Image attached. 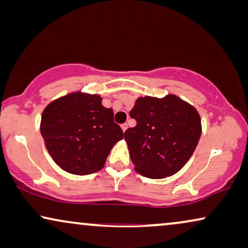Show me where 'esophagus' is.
<instances>
[{
  "label": "esophagus",
  "mask_w": 248,
  "mask_h": 248,
  "mask_svg": "<svg viewBox=\"0 0 248 248\" xmlns=\"http://www.w3.org/2000/svg\"><path fill=\"white\" fill-rule=\"evenodd\" d=\"M121 127H122V130H123V132H125V131H126V128H127V124L126 123L122 124Z\"/></svg>",
  "instance_id": "1"
}]
</instances>
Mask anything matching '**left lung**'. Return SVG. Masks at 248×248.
<instances>
[{
	"label": "left lung",
	"instance_id": "obj_1",
	"mask_svg": "<svg viewBox=\"0 0 248 248\" xmlns=\"http://www.w3.org/2000/svg\"><path fill=\"white\" fill-rule=\"evenodd\" d=\"M130 116L137 125L125 131L124 139L135 171L161 179L181 170L202 133L196 108L172 93L144 96L135 100Z\"/></svg>",
	"mask_w": 248,
	"mask_h": 248
}]
</instances>
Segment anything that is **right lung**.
Listing matches in <instances>:
<instances>
[{"instance_id":"1","label":"right lung","mask_w":248,"mask_h":248,"mask_svg":"<svg viewBox=\"0 0 248 248\" xmlns=\"http://www.w3.org/2000/svg\"><path fill=\"white\" fill-rule=\"evenodd\" d=\"M98 93L74 91L44 108L40 134L45 147L63 170L93 174L105 166L109 152L124 137L114 123V111L101 104Z\"/></svg>"}]
</instances>
